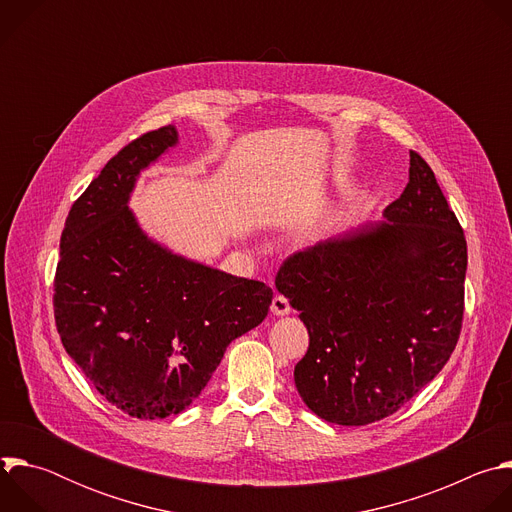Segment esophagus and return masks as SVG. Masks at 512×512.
<instances>
[{
    "instance_id": "1",
    "label": "esophagus",
    "mask_w": 512,
    "mask_h": 512,
    "mask_svg": "<svg viewBox=\"0 0 512 512\" xmlns=\"http://www.w3.org/2000/svg\"><path fill=\"white\" fill-rule=\"evenodd\" d=\"M289 312H291V306H289L287 298L275 296V298L271 300V314H273V316H287Z\"/></svg>"
}]
</instances>
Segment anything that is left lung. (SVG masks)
<instances>
[{"label": "left lung", "instance_id": "1", "mask_svg": "<svg viewBox=\"0 0 512 512\" xmlns=\"http://www.w3.org/2000/svg\"><path fill=\"white\" fill-rule=\"evenodd\" d=\"M383 218L291 255L275 277L310 334L296 389L338 425L393 415L460 338L466 239L419 154L409 152V182Z\"/></svg>", "mask_w": 512, "mask_h": 512}]
</instances>
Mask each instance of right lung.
I'll return each instance as SVG.
<instances>
[{
    "instance_id": "1",
    "label": "right lung",
    "mask_w": 512,
    "mask_h": 512,
    "mask_svg": "<svg viewBox=\"0 0 512 512\" xmlns=\"http://www.w3.org/2000/svg\"><path fill=\"white\" fill-rule=\"evenodd\" d=\"M176 145L178 129L166 125L107 162L68 212L54 277L64 350L111 405L139 419L190 407L273 300L263 281L186 259L139 227L135 182Z\"/></svg>"
}]
</instances>
